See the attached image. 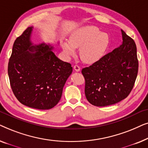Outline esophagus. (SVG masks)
<instances>
[{
	"label": "esophagus",
	"mask_w": 148,
	"mask_h": 148,
	"mask_svg": "<svg viewBox=\"0 0 148 148\" xmlns=\"http://www.w3.org/2000/svg\"><path fill=\"white\" fill-rule=\"evenodd\" d=\"M73 69H74V70L77 72H79L80 71V67L78 65H75L73 66Z\"/></svg>",
	"instance_id": "esophagus-1"
}]
</instances>
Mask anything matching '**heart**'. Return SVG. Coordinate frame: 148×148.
<instances>
[{
  "label": "heart",
  "instance_id": "heart-1",
  "mask_svg": "<svg viewBox=\"0 0 148 148\" xmlns=\"http://www.w3.org/2000/svg\"><path fill=\"white\" fill-rule=\"evenodd\" d=\"M109 44L108 34L101 32L94 25H86L75 31L69 41L62 42V50L66 58H71L79 48V56L83 61L94 63L102 58Z\"/></svg>",
  "mask_w": 148,
  "mask_h": 148
}]
</instances>
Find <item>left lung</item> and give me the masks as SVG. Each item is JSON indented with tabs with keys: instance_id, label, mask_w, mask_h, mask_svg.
I'll list each match as a JSON object with an SVG mask.
<instances>
[{
	"instance_id": "1",
	"label": "left lung",
	"mask_w": 148,
	"mask_h": 148,
	"mask_svg": "<svg viewBox=\"0 0 148 148\" xmlns=\"http://www.w3.org/2000/svg\"><path fill=\"white\" fill-rule=\"evenodd\" d=\"M122 44L82 73L85 94L94 106H107L126 98L138 73L137 48L132 38L121 29Z\"/></svg>"
}]
</instances>
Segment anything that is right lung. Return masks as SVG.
Segmentation results:
<instances>
[{
	"mask_svg": "<svg viewBox=\"0 0 148 148\" xmlns=\"http://www.w3.org/2000/svg\"><path fill=\"white\" fill-rule=\"evenodd\" d=\"M33 29V26L28 27L14 42L8 75L12 90L21 104L48 110L60 101L73 68L52 51L59 42L34 44L32 41Z\"/></svg>",
	"mask_w": 148,
	"mask_h": 148,
	"instance_id": "1",
	"label": "right lung"
}]
</instances>
